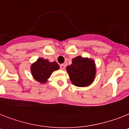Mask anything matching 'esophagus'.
<instances>
[{
	"instance_id": "34e87169",
	"label": "esophagus",
	"mask_w": 129,
	"mask_h": 129,
	"mask_svg": "<svg viewBox=\"0 0 129 129\" xmlns=\"http://www.w3.org/2000/svg\"><path fill=\"white\" fill-rule=\"evenodd\" d=\"M60 68L61 69H64L65 68H66V66H65V64L62 63V64H60Z\"/></svg>"
}]
</instances>
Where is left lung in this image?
<instances>
[{"mask_svg": "<svg viewBox=\"0 0 129 129\" xmlns=\"http://www.w3.org/2000/svg\"><path fill=\"white\" fill-rule=\"evenodd\" d=\"M70 80L77 86H87L93 81L95 75L94 61L81 56L73 58L72 64L67 67Z\"/></svg>", "mask_w": 129, "mask_h": 129, "instance_id": "1", "label": "left lung"}]
</instances>
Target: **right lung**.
Returning a JSON list of instances; mask_svg holds the SVG:
<instances>
[{
    "label": "right lung",
    "mask_w": 129,
    "mask_h": 129,
    "mask_svg": "<svg viewBox=\"0 0 129 129\" xmlns=\"http://www.w3.org/2000/svg\"><path fill=\"white\" fill-rule=\"evenodd\" d=\"M58 69L59 66L56 61L49 62L47 60L39 58L36 62L31 66V72L36 80L41 83H45L52 71Z\"/></svg>",
    "instance_id": "1"
}]
</instances>
